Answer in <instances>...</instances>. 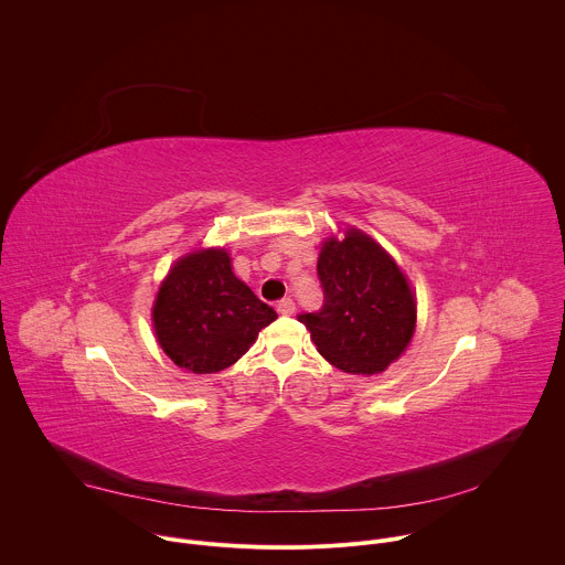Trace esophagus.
<instances>
[{
    "mask_svg": "<svg viewBox=\"0 0 565 565\" xmlns=\"http://www.w3.org/2000/svg\"><path fill=\"white\" fill-rule=\"evenodd\" d=\"M276 309H278V313H280V316H294V313H296V305H294V300H291V298L280 300Z\"/></svg>",
    "mask_w": 565,
    "mask_h": 565,
    "instance_id": "obj_1",
    "label": "esophagus"
}]
</instances>
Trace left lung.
Returning a JSON list of instances; mask_svg holds the SVG:
<instances>
[{
	"instance_id": "1",
	"label": "left lung",
	"mask_w": 565,
	"mask_h": 565,
	"mask_svg": "<svg viewBox=\"0 0 565 565\" xmlns=\"http://www.w3.org/2000/svg\"><path fill=\"white\" fill-rule=\"evenodd\" d=\"M318 276L324 307L300 316L318 353L349 375H381L407 351L416 331L409 278L381 243L355 225L322 241Z\"/></svg>"
}]
</instances>
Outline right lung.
Instances as JSON below:
<instances>
[{
  "label": "right lung",
  "mask_w": 565,
  "mask_h": 565,
  "mask_svg": "<svg viewBox=\"0 0 565 565\" xmlns=\"http://www.w3.org/2000/svg\"><path fill=\"white\" fill-rule=\"evenodd\" d=\"M276 318L232 271L225 247H196L180 256L160 282L151 309L160 349L194 375L236 364Z\"/></svg>",
  "instance_id": "1"
}]
</instances>
